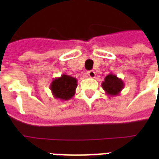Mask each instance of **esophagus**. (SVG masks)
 Segmentation results:
<instances>
[{"label": "esophagus", "instance_id": "esophagus-1", "mask_svg": "<svg viewBox=\"0 0 159 159\" xmlns=\"http://www.w3.org/2000/svg\"><path fill=\"white\" fill-rule=\"evenodd\" d=\"M87 75H88V77H91V78H94L96 77V72L93 71V70H91V71H88L87 72Z\"/></svg>", "mask_w": 159, "mask_h": 159}]
</instances>
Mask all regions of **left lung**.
I'll use <instances>...</instances> for the list:
<instances>
[{"label":"left lung","mask_w":159,"mask_h":159,"mask_svg":"<svg viewBox=\"0 0 159 159\" xmlns=\"http://www.w3.org/2000/svg\"><path fill=\"white\" fill-rule=\"evenodd\" d=\"M102 87L107 96L116 97L120 95L125 87V83L123 80L111 72L105 77V80L102 83Z\"/></svg>","instance_id":"obj_1"}]
</instances>
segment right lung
<instances>
[{
  "label": "right lung",
  "instance_id": "obj_1",
  "mask_svg": "<svg viewBox=\"0 0 159 159\" xmlns=\"http://www.w3.org/2000/svg\"><path fill=\"white\" fill-rule=\"evenodd\" d=\"M77 80L69 75L62 74L56 77L51 82L50 88L55 99L60 101H68L75 95L77 87Z\"/></svg>",
  "mask_w": 159,
  "mask_h": 159
}]
</instances>
